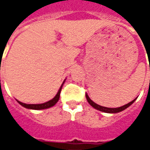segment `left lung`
I'll return each instance as SVG.
<instances>
[{
  "mask_svg": "<svg viewBox=\"0 0 150 150\" xmlns=\"http://www.w3.org/2000/svg\"><path fill=\"white\" fill-rule=\"evenodd\" d=\"M86 98H87V100H88V103H89L90 105L93 107V108H94L97 109V110H99V111H101V112H108V113H117V112L124 111V109H126V108H129L131 104H133V103H134V101L136 100V98H136L135 99H134L133 101L129 102V103L125 104V105H124V106L119 107V108H107V107L100 106V105L97 104V103H95L92 100L87 93H86Z\"/></svg>",
  "mask_w": 150,
  "mask_h": 150,
  "instance_id": "1",
  "label": "left lung"
}]
</instances>
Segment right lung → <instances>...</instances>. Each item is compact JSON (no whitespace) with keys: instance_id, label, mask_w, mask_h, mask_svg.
I'll return each instance as SVG.
<instances>
[{"instance_id":"right-lung-1","label":"right lung","mask_w":150,"mask_h":150,"mask_svg":"<svg viewBox=\"0 0 150 150\" xmlns=\"http://www.w3.org/2000/svg\"><path fill=\"white\" fill-rule=\"evenodd\" d=\"M66 80V79H65ZM65 80L63 81L62 84L61 85L60 88L58 90L57 93L56 94L54 98L51 100L47 101L46 103H39V104H26V103H21L20 101L16 100L18 102V103L21 104L22 107L26 108H28V109H34V110H41V109H46V108H49L51 107H53L58 102L59 100V98H60V93H61V90H62V85L65 83Z\"/></svg>"}]
</instances>
